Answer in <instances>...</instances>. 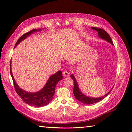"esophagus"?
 <instances>
[{
	"mask_svg": "<svg viewBox=\"0 0 132 132\" xmlns=\"http://www.w3.org/2000/svg\"><path fill=\"white\" fill-rule=\"evenodd\" d=\"M63 75L64 77H68L69 76V73H68V71H64L63 72Z\"/></svg>",
	"mask_w": 132,
	"mask_h": 132,
	"instance_id": "obj_1",
	"label": "esophagus"
}]
</instances>
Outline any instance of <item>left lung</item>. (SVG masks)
Instances as JSON below:
<instances>
[{
  "label": "left lung",
  "instance_id": "left-lung-1",
  "mask_svg": "<svg viewBox=\"0 0 132 132\" xmlns=\"http://www.w3.org/2000/svg\"><path fill=\"white\" fill-rule=\"evenodd\" d=\"M91 29L96 31L98 32V37L102 39H104V40L109 42V43H110L111 45H114L112 41V39L111 38V37L110 36V35L107 33V32L105 31L104 30L102 29H100V28H97V27H91ZM70 77L74 81V88H73V94L74 95V96L75 97V98L78 100L79 101L82 102L84 104H86V105H91V104H93V103H96L98 102H100V101L102 100L105 98L107 96L109 95L111 91H112V90L113 89V87L112 88L110 91L107 94H106L105 95L103 96L102 97H88L87 96L85 95L84 94H83L81 91L80 90V89L79 87V85L78 82L76 80L75 78L74 77V76L73 74H71L70 75Z\"/></svg>",
  "mask_w": 132,
  "mask_h": 132
}]
</instances>
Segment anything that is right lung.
Segmentation results:
<instances>
[{"label":"right lung","instance_id":"add662e5","mask_svg":"<svg viewBox=\"0 0 132 132\" xmlns=\"http://www.w3.org/2000/svg\"><path fill=\"white\" fill-rule=\"evenodd\" d=\"M42 29H34L31 30L28 32L23 34L19 38L18 41L16 43L15 47L19 43H20L23 39H25L28 36L33 34L35 32L41 31ZM11 62H10V74L13 79L14 85L16 92L20 97L21 98L23 101L27 104L35 107H42L48 105L50 102L52 100L53 95L55 92V86L57 84L59 81L63 79L62 73L61 71H58L53 75H52L48 80L46 85L43 88L36 93H29L22 90L20 87L17 83L16 82L14 78L13 77V73L11 70Z\"/></svg>","mask_w":132,"mask_h":132}]
</instances>
